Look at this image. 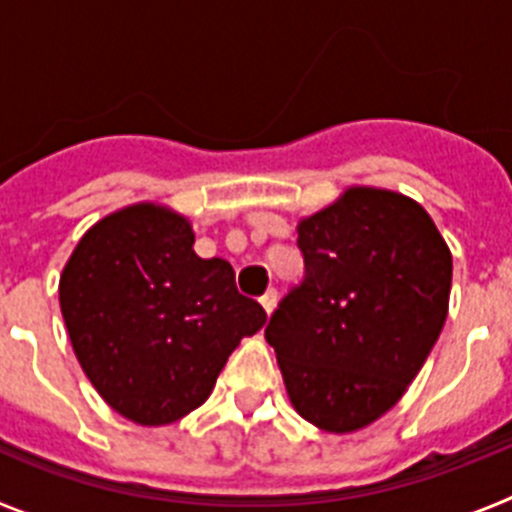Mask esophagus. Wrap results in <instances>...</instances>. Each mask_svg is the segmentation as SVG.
Returning a JSON list of instances; mask_svg holds the SVG:
<instances>
[{"instance_id": "obj_1", "label": "esophagus", "mask_w": 512, "mask_h": 512, "mask_svg": "<svg viewBox=\"0 0 512 512\" xmlns=\"http://www.w3.org/2000/svg\"><path fill=\"white\" fill-rule=\"evenodd\" d=\"M259 302H261V307L266 310V315H271V312H274V307H277V289H269V292H266Z\"/></svg>"}]
</instances>
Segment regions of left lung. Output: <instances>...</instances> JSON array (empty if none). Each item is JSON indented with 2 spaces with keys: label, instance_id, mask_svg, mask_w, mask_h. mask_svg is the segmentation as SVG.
I'll list each match as a JSON object with an SVG mask.
<instances>
[{
  "label": "left lung",
  "instance_id": "obj_1",
  "mask_svg": "<svg viewBox=\"0 0 512 512\" xmlns=\"http://www.w3.org/2000/svg\"><path fill=\"white\" fill-rule=\"evenodd\" d=\"M305 282L266 325L292 408L354 433L392 410L449 315L451 251L431 215L392 189L348 187L297 223Z\"/></svg>",
  "mask_w": 512,
  "mask_h": 512
}]
</instances>
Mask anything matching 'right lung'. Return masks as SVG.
I'll return each mask as SVG.
<instances>
[{
    "label": "right lung",
    "mask_w": 512,
    "mask_h": 512,
    "mask_svg": "<svg viewBox=\"0 0 512 512\" xmlns=\"http://www.w3.org/2000/svg\"><path fill=\"white\" fill-rule=\"evenodd\" d=\"M189 217L158 202L110 212L63 266L58 302L81 369L138 425H169L210 397L241 338L266 312L233 266L194 253Z\"/></svg>",
    "instance_id": "1"
}]
</instances>
